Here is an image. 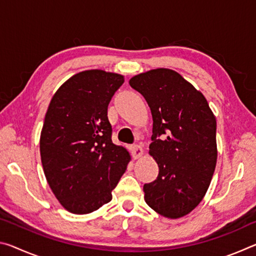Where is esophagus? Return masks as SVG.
<instances>
[{"label": "esophagus", "instance_id": "esophagus-1", "mask_svg": "<svg viewBox=\"0 0 256 256\" xmlns=\"http://www.w3.org/2000/svg\"><path fill=\"white\" fill-rule=\"evenodd\" d=\"M131 152L134 159H138L141 158L142 156H144V149H142V146H131Z\"/></svg>", "mask_w": 256, "mask_h": 256}]
</instances>
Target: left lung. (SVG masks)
<instances>
[{
    "mask_svg": "<svg viewBox=\"0 0 256 256\" xmlns=\"http://www.w3.org/2000/svg\"><path fill=\"white\" fill-rule=\"evenodd\" d=\"M128 84L144 97L154 120L149 154L159 174L144 184V201L160 216L182 218L198 206L211 183L218 156L216 116L200 90L170 68L140 73Z\"/></svg>",
    "mask_w": 256,
    "mask_h": 256,
    "instance_id": "left-lung-1",
    "label": "left lung"
}]
</instances>
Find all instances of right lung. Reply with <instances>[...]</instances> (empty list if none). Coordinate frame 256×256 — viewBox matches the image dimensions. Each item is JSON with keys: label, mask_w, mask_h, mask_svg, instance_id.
Wrapping results in <instances>:
<instances>
[{"label": "right lung", "mask_w": 256, "mask_h": 256, "mask_svg": "<svg viewBox=\"0 0 256 256\" xmlns=\"http://www.w3.org/2000/svg\"><path fill=\"white\" fill-rule=\"evenodd\" d=\"M124 76L86 70L56 90L46 112L40 148L52 192L64 209L86 214L112 200L131 156L112 141L107 107Z\"/></svg>", "instance_id": "right-lung-1"}]
</instances>
